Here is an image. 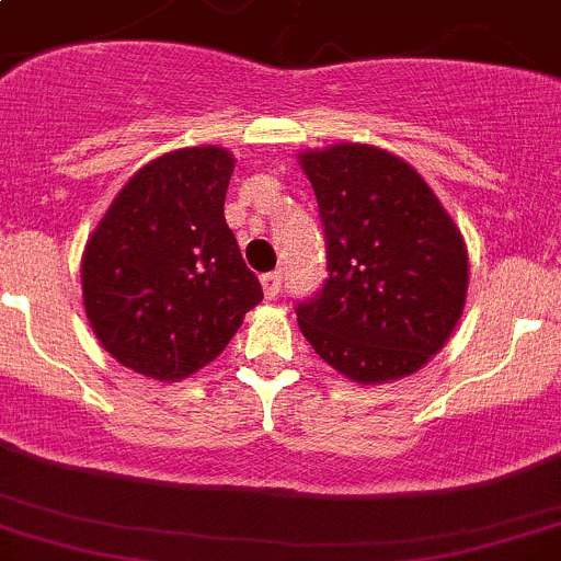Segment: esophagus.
<instances>
[{
  "mask_svg": "<svg viewBox=\"0 0 561 561\" xmlns=\"http://www.w3.org/2000/svg\"><path fill=\"white\" fill-rule=\"evenodd\" d=\"M261 285H263V293H266V298H276L282 290V274L279 271H268V274L261 276Z\"/></svg>",
  "mask_w": 561,
  "mask_h": 561,
  "instance_id": "obj_1",
  "label": "esophagus"
}]
</instances>
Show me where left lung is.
Masks as SVG:
<instances>
[{"label":"left lung","instance_id":"left-lung-1","mask_svg":"<svg viewBox=\"0 0 561 561\" xmlns=\"http://www.w3.org/2000/svg\"><path fill=\"white\" fill-rule=\"evenodd\" d=\"M300 164L328 250V279L295 304L300 332L356 383L415 373L463 311V237L426 181L389 151L341 144L304 153Z\"/></svg>","mask_w":561,"mask_h":561}]
</instances>
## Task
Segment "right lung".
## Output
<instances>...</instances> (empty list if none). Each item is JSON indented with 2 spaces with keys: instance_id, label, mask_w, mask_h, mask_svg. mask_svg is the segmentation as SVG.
<instances>
[{
  "instance_id": "1",
  "label": "right lung",
  "mask_w": 561,
  "mask_h": 561,
  "mask_svg": "<svg viewBox=\"0 0 561 561\" xmlns=\"http://www.w3.org/2000/svg\"><path fill=\"white\" fill-rule=\"evenodd\" d=\"M233 157L215 146L140 168L92 231L84 311L103 348L157 380L188 378L220 354L263 287L224 218Z\"/></svg>"
}]
</instances>
